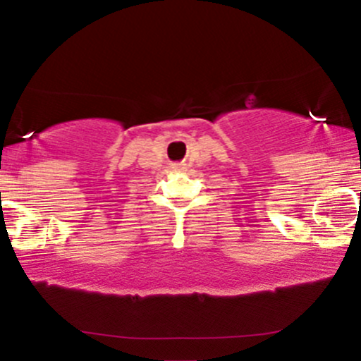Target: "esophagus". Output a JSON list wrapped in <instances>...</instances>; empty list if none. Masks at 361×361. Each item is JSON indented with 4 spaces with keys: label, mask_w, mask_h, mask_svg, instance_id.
<instances>
[{
    "label": "esophagus",
    "mask_w": 361,
    "mask_h": 361,
    "mask_svg": "<svg viewBox=\"0 0 361 361\" xmlns=\"http://www.w3.org/2000/svg\"><path fill=\"white\" fill-rule=\"evenodd\" d=\"M173 169H175V171H180V169H185V168L181 166V164H176V166H173Z\"/></svg>",
    "instance_id": "1"
}]
</instances>
